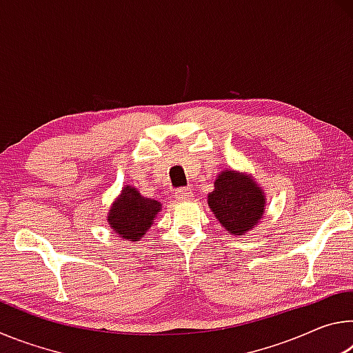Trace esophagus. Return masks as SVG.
<instances>
[{
  "label": "esophagus",
  "mask_w": 353,
  "mask_h": 353,
  "mask_svg": "<svg viewBox=\"0 0 353 353\" xmlns=\"http://www.w3.org/2000/svg\"><path fill=\"white\" fill-rule=\"evenodd\" d=\"M174 198L177 201H188L193 198V191H191L190 188H179V190H176Z\"/></svg>",
  "instance_id": "obj_1"
}]
</instances>
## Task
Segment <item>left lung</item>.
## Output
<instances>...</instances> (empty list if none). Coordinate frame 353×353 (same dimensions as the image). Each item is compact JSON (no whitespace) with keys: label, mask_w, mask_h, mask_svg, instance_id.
<instances>
[{"label":"left lung","mask_w":353,"mask_h":353,"mask_svg":"<svg viewBox=\"0 0 353 353\" xmlns=\"http://www.w3.org/2000/svg\"><path fill=\"white\" fill-rule=\"evenodd\" d=\"M207 202L229 235H246L261 223L266 212L265 190L252 174L235 170L219 172Z\"/></svg>","instance_id":"left-lung-1"}]
</instances>
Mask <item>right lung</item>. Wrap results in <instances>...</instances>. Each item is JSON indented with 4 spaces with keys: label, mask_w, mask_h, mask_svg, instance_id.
<instances>
[{
    "label": "right lung",
    "mask_w": 353,
    "mask_h": 353,
    "mask_svg": "<svg viewBox=\"0 0 353 353\" xmlns=\"http://www.w3.org/2000/svg\"><path fill=\"white\" fill-rule=\"evenodd\" d=\"M159 212H162L159 201L145 198L132 185H126L110 205L107 223L123 240L140 241L151 229Z\"/></svg>",
    "instance_id": "right-lung-1"
}]
</instances>
